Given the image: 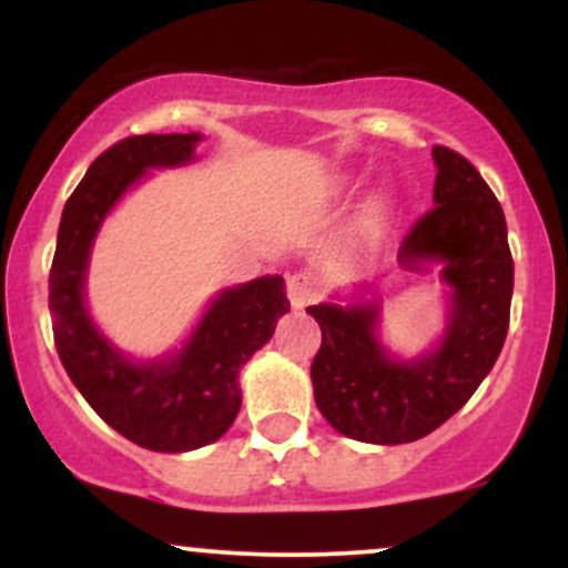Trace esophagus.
<instances>
[{
	"mask_svg": "<svg viewBox=\"0 0 568 568\" xmlns=\"http://www.w3.org/2000/svg\"><path fill=\"white\" fill-rule=\"evenodd\" d=\"M321 283H317L315 275L310 272H296V275L288 277V298L293 310H304L306 304L317 302L321 298Z\"/></svg>",
	"mask_w": 568,
	"mask_h": 568,
	"instance_id": "1",
	"label": "esophagus"
}]
</instances>
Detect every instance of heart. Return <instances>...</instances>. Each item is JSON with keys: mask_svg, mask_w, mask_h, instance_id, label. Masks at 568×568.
Masks as SVG:
<instances>
[{"mask_svg": "<svg viewBox=\"0 0 568 568\" xmlns=\"http://www.w3.org/2000/svg\"><path fill=\"white\" fill-rule=\"evenodd\" d=\"M387 211H389V205L384 200L371 202L366 216H363V221H361V230H357V234H361V245H366L368 240H374V234L382 230L384 219H387Z\"/></svg>", "mask_w": 568, "mask_h": 568, "instance_id": "obj_1", "label": "heart"}]
</instances>
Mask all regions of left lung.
<instances>
[{"mask_svg":"<svg viewBox=\"0 0 568 568\" xmlns=\"http://www.w3.org/2000/svg\"><path fill=\"white\" fill-rule=\"evenodd\" d=\"M433 160L435 205L410 226L397 258L443 264L452 306L438 347L395 361L376 338V302L306 306L323 331L310 371L317 408L363 443L395 446L438 429L494 368L510 325L513 256L499 200L459 152L435 146Z\"/></svg>","mask_w":568,"mask_h":568,"instance_id":"8db88e82","label":"left lung"}]
</instances>
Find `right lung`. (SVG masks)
<instances>
[{"instance_id":"1","label":"right lung","mask_w":568,"mask_h":568,"mask_svg":"<svg viewBox=\"0 0 568 568\" xmlns=\"http://www.w3.org/2000/svg\"><path fill=\"white\" fill-rule=\"evenodd\" d=\"M197 141L200 133H146L109 146L67 200L50 266L53 336L69 379L109 427L162 454L207 446L232 427L243 403L240 368L291 310L280 275L226 288L181 352L152 363L128 361L90 321L84 272L103 219L149 168L192 160Z\"/></svg>"}]
</instances>
